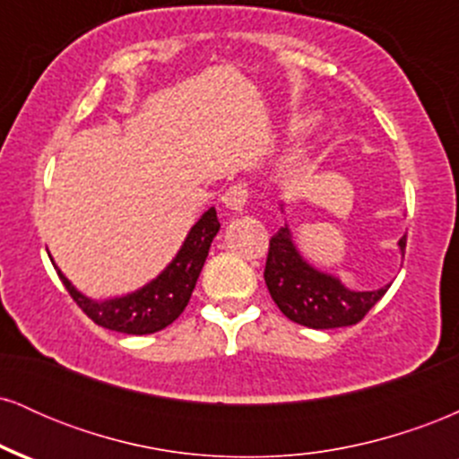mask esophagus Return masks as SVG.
Instances as JSON below:
<instances>
[{
	"label": "esophagus",
	"mask_w": 459,
	"mask_h": 459,
	"mask_svg": "<svg viewBox=\"0 0 459 459\" xmlns=\"http://www.w3.org/2000/svg\"><path fill=\"white\" fill-rule=\"evenodd\" d=\"M222 203H224L226 209H230V212H241V209H244L246 203H247L246 186H241V183H237V186H230L224 192Z\"/></svg>",
	"instance_id": "obj_1"
}]
</instances>
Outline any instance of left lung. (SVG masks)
<instances>
[{"instance_id": "1", "label": "left lung", "mask_w": 459, "mask_h": 459, "mask_svg": "<svg viewBox=\"0 0 459 459\" xmlns=\"http://www.w3.org/2000/svg\"><path fill=\"white\" fill-rule=\"evenodd\" d=\"M399 250L405 252V235L399 239ZM265 284L284 317L315 330L354 325L380 302L391 284L376 291H351L332 273H325L304 261L289 226L270 239L265 261Z\"/></svg>"}]
</instances>
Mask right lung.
Segmentation results:
<instances>
[{"label":"right lung","mask_w":459,"mask_h":459,"mask_svg":"<svg viewBox=\"0 0 459 459\" xmlns=\"http://www.w3.org/2000/svg\"><path fill=\"white\" fill-rule=\"evenodd\" d=\"M218 230V213L212 207L189 229L181 250L168 263L166 270L138 291L123 298L91 299L77 291L57 267L56 272L77 307L97 325L123 334H152L170 325L186 310Z\"/></svg>","instance_id":"obj_1"}]
</instances>
